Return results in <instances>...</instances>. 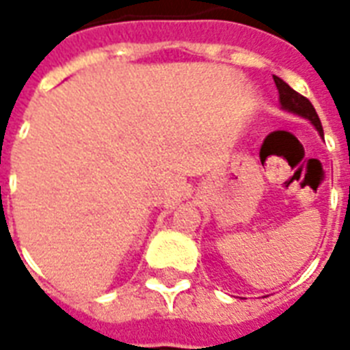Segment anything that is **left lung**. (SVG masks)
I'll return each mask as SVG.
<instances>
[{
  "mask_svg": "<svg viewBox=\"0 0 350 350\" xmlns=\"http://www.w3.org/2000/svg\"><path fill=\"white\" fill-rule=\"evenodd\" d=\"M274 83L278 87V92H280V105H282L283 111L294 112V114H298L301 118H307V120L316 126V131L320 132V136L323 137V129H321V121L316 114L314 107L310 103L305 96L298 94L296 90L291 89L282 78H278L274 76Z\"/></svg>",
  "mask_w": 350,
  "mask_h": 350,
  "instance_id": "left-lung-1",
  "label": "left lung"
}]
</instances>
